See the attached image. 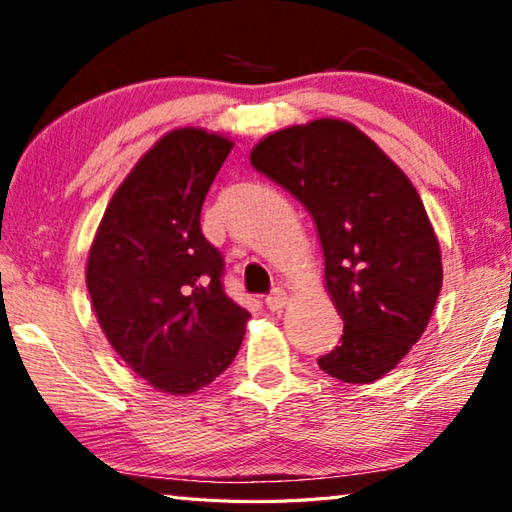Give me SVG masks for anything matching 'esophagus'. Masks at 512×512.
Returning a JSON list of instances; mask_svg holds the SVG:
<instances>
[{
  "label": "esophagus",
  "instance_id": "34e87169",
  "mask_svg": "<svg viewBox=\"0 0 512 512\" xmlns=\"http://www.w3.org/2000/svg\"><path fill=\"white\" fill-rule=\"evenodd\" d=\"M287 302H289V293L284 291V289H273V293L271 296H266V307L271 309V311H280V309H284L287 307Z\"/></svg>",
  "mask_w": 512,
  "mask_h": 512
}]
</instances>
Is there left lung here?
<instances>
[{"label": "left lung", "instance_id": "1", "mask_svg": "<svg viewBox=\"0 0 512 512\" xmlns=\"http://www.w3.org/2000/svg\"><path fill=\"white\" fill-rule=\"evenodd\" d=\"M250 164L305 205L325 255V289L343 320L320 370L372 384L427 329L443 262L420 194L357 126L314 119L266 135Z\"/></svg>", "mask_w": 512, "mask_h": 512}]
</instances>
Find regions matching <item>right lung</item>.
Returning <instances> with one entry per match:
<instances>
[{
	"label": "right lung",
	"mask_w": 512,
	"mask_h": 512,
	"mask_svg": "<svg viewBox=\"0 0 512 512\" xmlns=\"http://www.w3.org/2000/svg\"><path fill=\"white\" fill-rule=\"evenodd\" d=\"M228 137L176 128L112 194L85 282L115 352L155 391L196 393L235 361L250 314L225 296L223 257L201 232Z\"/></svg>",
	"instance_id": "add662e5"
}]
</instances>
